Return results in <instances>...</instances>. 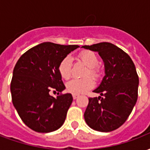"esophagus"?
I'll return each instance as SVG.
<instances>
[{"mask_svg": "<svg viewBox=\"0 0 150 150\" xmlns=\"http://www.w3.org/2000/svg\"><path fill=\"white\" fill-rule=\"evenodd\" d=\"M72 96H73V99H74V100H76V99H77V98L79 97L78 95H75V94L72 95Z\"/></svg>", "mask_w": 150, "mask_h": 150, "instance_id": "obj_1", "label": "esophagus"}]
</instances>
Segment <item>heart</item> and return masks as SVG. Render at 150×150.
<instances>
[{"mask_svg": "<svg viewBox=\"0 0 150 150\" xmlns=\"http://www.w3.org/2000/svg\"><path fill=\"white\" fill-rule=\"evenodd\" d=\"M79 58L84 64L88 66V71L86 75H90L95 79L100 77V70L97 67L99 59L97 55L92 51L84 50L79 54ZM72 59L70 56H66L59 62V73L60 76L64 79H68L71 75ZM94 87V81L90 77L84 79H73L67 83V90L72 94L81 95L86 93Z\"/></svg>", "mask_w": 150, "mask_h": 150, "instance_id": "heart-1", "label": "heart"}]
</instances>
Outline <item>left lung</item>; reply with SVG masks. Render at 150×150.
I'll return each instance as SVG.
<instances>
[{
    "instance_id": "1",
    "label": "left lung",
    "mask_w": 150,
    "mask_h": 150,
    "mask_svg": "<svg viewBox=\"0 0 150 150\" xmlns=\"http://www.w3.org/2000/svg\"><path fill=\"white\" fill-rule=\"evenodd\" d=\"M82 47L98 52L105 69L101 83L93 91L100 96L88 99L85 121L94 130L111 132L125 122L137 100L139 78L135 65L128 54L110 42Z\"/></svg>"
}]
</instances>
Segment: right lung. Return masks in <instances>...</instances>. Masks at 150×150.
<instances>
[{"instance_id":"right-lung-1","label":"right lung","mask_w":150,"mask_h":150,"mask_svg":"<svg viewBox=\"0 0 150 150\" xmlns=\"http://www.w3.org/2000/svg\"><path fill=\"white\" fill-rule=\"evenodd\" d=\"M78 47L41 43L24 53L16 63L10 84L13 104L25 125L35 132L55 131L65 121L71 94L54 98L49 92L59 94L66 88L58 70L59 62Z\"/></svg>"}]
</instances>
